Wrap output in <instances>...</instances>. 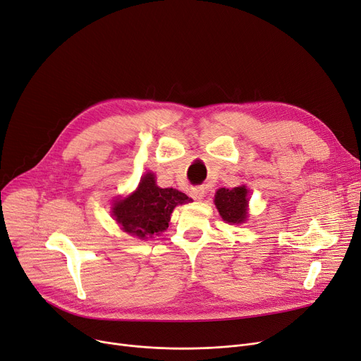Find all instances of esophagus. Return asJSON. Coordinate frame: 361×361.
I'll return each instance as SVG.
<instances>
[{
  "label": "esophagus",
  "mask_w": 361,
  "mask_h": 361,
  "mask_svg": "<svg viewBox=\"0 0 361 361\" xmlns=\"http://www.w3.org/2000/svg\"><path fill=\"white\" fill-rule=\"evenodd\" d=\"M190 195L195 200H200V199L204 197V188L203 187H195V188H192Z\"/></svg>",
  "instance_id": "1"
}]
</instances>
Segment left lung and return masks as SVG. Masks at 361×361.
<instances>
[{
    "label": "left lung",
    "mask_w": 361,
    "mask_h": 361,
    "mask_svg": "<svg viewBox=\"0 0 361 361\" xmlns=\"http://www.w3.org/2000/svg\"><path fill=\"white\" fill-rule=\"evenodd\" d=\"M215 204L224 221L241 224L247 218V188L244 185L234 188H219L215 195Z\"/></svg>",
    "instance_id": "8db88e82"
}]
</instances>
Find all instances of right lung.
I'll return each mask as SVG.
<instances>
[{"instance_id":"add662e5","label":"right lung","mask_w":361,"mask_h":361,"mask_svg":"<svg viewBox=\"0 0 361 361\" xmlns=\"http://www.w3.org/2000/svg\"><path fill=\"white\" fill-rule=\"evenodd\" d=\"M185 202H190L188 196L176 188L158 187L155 177L146 174L135 193L114 203L112 214L126 233L147 238L165 231L174 207Z\"/></svg>"}]
</instances>
